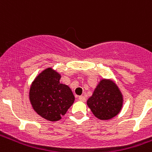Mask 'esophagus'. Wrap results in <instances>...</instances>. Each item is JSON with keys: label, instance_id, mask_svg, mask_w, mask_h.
Masks as SVG:
<instances>
[{"label": "esophagus", "instance_id": "esophagus-1", "mask_svg": "<svg viewBox=\"0 0 152 152\" xmlns=\"http://www.w3.org/2000/svg\"><path fill=\"white\" fill-rule=\"evenodd\" d=\"M78 99H79L80 101H81V102H85V101L86 100L85 96H79V98H78Z\"/></svg>", "mask_w": 152, "mask_h": 152}]
</instances>
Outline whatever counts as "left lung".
<instances>
[{
	"label": "left lung",
	"mask_w": 152,
	"mask_h": 152,
	"mask_svg": "<svg viewBox=\"0 0 152 152\" xmlns=\"http://www.w3.org/2000/svg\"><path fill=\"white\" fill-rule=\"evenodd\" d=\"M87 105L97 118L109 120L121 112L123 97L112 80H102L93 95L88 99Z\"/></svg>",
	"instance_id": "left-lung-1"
}]
</instances>
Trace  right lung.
Masks as SVG:
<instances>
[{"label":"right lung","instance_id":"1","mask_svg":"<svg viewBox=\"0 0 152 152\" xmlns=\"http://www.w3.org/2000/svg\"><path fill=\"white\" fill-rule=\"evenodd\" d=\"M60 77L52 68H47L35 79L30 89L32 107L48 121L60 120L75 100L69 87L59 82Z\"/></svg>","mask_w":152,"mask_h":152}]
</instances>
